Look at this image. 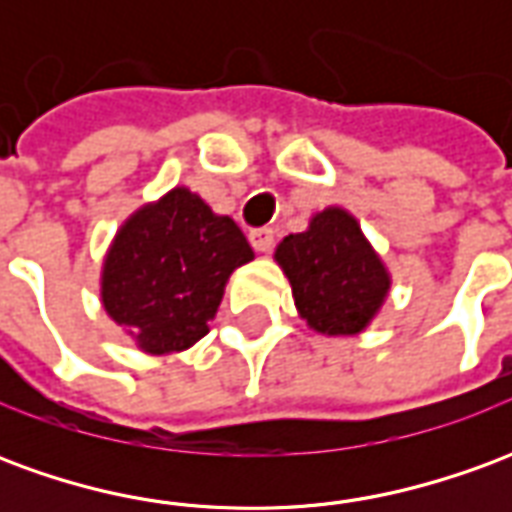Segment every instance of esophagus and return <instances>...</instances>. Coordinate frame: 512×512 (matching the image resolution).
Here are the masks:
<instances>
[{"label":"esophagus","mask_w":512,"mask_h":512,"mask_svg":"<svg viewBox=\"0 0 512 512\" xmlns=\"http://www.w3.org/2000/svg\"><path fill=\"white\" fill-rule=\"evenodd\" d=\"M249 244L255 246L257 252H271L274 246V230L271 227H257L249 233Z\"/></svg>","instance_id":"34e87169"}]
</instances>
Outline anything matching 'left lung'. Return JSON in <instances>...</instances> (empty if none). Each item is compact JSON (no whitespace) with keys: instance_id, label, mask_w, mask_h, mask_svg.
<instances>
[{"instance_id":"1","label":"left lung","mask_w":512,"mask_h":512,"mask_svg":"<svg viewBox=\"0 0 512 512\" xmlns=\"http://www.w3.org/2000/svg\"><path fill=\"white\" fill-rule=\"evenodd\" d=\"M274 257L290 279L296 310L318 334L365 332L389 296L384 260L343 208L315 213L304 233L279 241Z\"/></svg>"}]
</instances>
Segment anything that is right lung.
<instances>
[{
  "mask_svg": "<svg viewBox=\"0 0 512 512\" xmlns=\"http://www.w3.org/2000/svg\"><path fill=\"white\" fill-rule=\"evenodd\" d=\"M252 257L230 216L175 186L117 230L101 271V304L139 351L178 354L208 334L227 279Z\"/></svg>",
  "mask_w": 512,
  "mask_h": 512,
  "instance_id": "right-lung-1",
  "label": "right lung"
}]
</instances>
